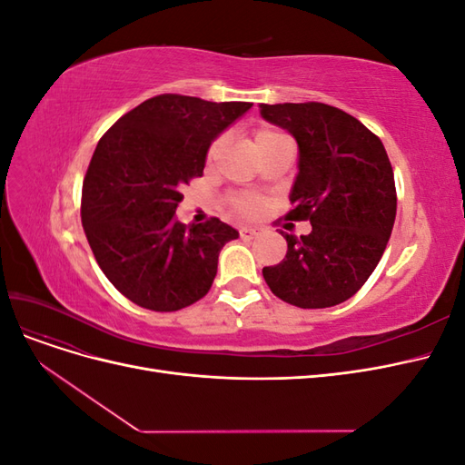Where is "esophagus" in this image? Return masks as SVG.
Listing matches in <instances>:
<instances>
[{
  "instance_id": "esophagus-1",
  "label": "esophagus",
  "mask_w": 465,
  "mask_h": 465,
  "mask_svg": "<svg viewBox=\"0 0 465 465\" xmlns=\"http://www.w3.org/2000/svg\"><path fill=\"white\" fill-rule=\"evenodd\" d=\"M262 232L260 227H242L241 229V238H244V241H250V238H254Z\"/></svg>"
}]
</instances>
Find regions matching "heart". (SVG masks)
<instances>
[{"instance_id":"obj_1","label":"heart","mask_w":465,"mask_h":465,"mask_svg":"<svg viewBox=\"0 0 465 465\" xmlns=\"http://www.w3.org/2000/svg\"><path fill=\"white\" fill-rule=\"evenodd\" d=\"M277 137H285V135L275 132V130H260L254 135V142H256V147H258V145H262L265 142H272V139H277ZM221 147H223V139H217V142L211 145L209 159L217 157V153L221 151ZM260 207H262V202H260V198H256V195H238V198H234V209L241 215H254V213H258Z\"/></svg>"}]
</instances>
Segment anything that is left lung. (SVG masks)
<instances>
[{"label": "left lung", "instance_id": "8db88e82", "mask_svg": "<svg viewBox=\"0 0 465 465\" xmlns=\"http://www.w3.org/2000/svg\"><path fill=\"white\" fill-rule=\"evenodd\" d=\"M265 122L299 145L291 221L311 219L287 256L262 273L272 292L299 308L335 306L371 277L396 221V184L382 142L347 112L322 103L260 104Z\"/></svg>", "mask_w": 465, "mask_h": 465}]
</instances>
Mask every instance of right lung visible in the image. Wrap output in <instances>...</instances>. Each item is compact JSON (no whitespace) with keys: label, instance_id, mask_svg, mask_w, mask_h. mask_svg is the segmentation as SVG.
Returning <instances> with one entry per match:
<instances>
[{"label":"right lung","instance_id":"right-lung-1","mask_svg":"<svg viewBox=\"0 0 465 465\" xmlns=\"http://www.w3.org/2000/svg\"><path fill=\"white\" fill-rule=\"evenodd\" d=\"M252 103L159 94L124 114L98 142L83 182L81 221L93 254L124 297L174 312L205 297L219 252L238 231L219 219H174L211 143Z\"/></svg>","mask_w":465,"mask_h":465}]
</instances>
